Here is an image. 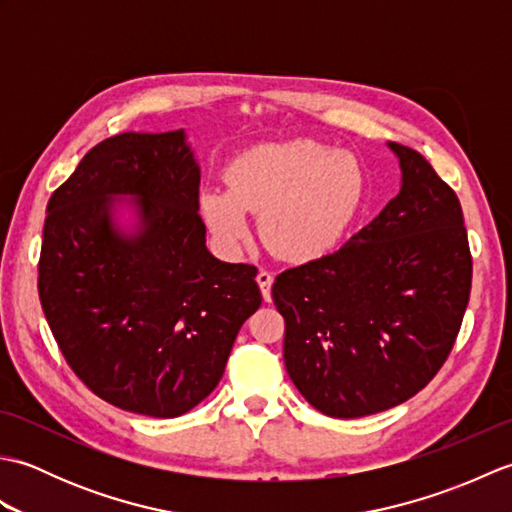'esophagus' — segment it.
<instances>
[{
  "instance_id": "34e87169",
  "label": "esophagus",
  "mask_w": 512,
  "mask_h": 512,
  "mask_svg": "<svg viewBox=\"0 0 512 512\" xmlns=\"http://www.w3.org/2000/svg\"><path fill=\"white\" fill-rule=\"evenodd\" d=\"M257 284H259V290H262L264 301H270V286H273V275H270L268 270H259Z\"/></svg>"
}]
</instances>
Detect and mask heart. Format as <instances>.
Listing matches in <instances>:
<instances>
[{"mask_svg":"<svg viewBox=\"0 0 512 512\" xmlns=\"http://www.w3.org/2000/svg\"><path fill=\"white\" fill-rule=\"evenodd\" d=\"M228 189H206L200 209L211 233L237 248L262 213L266 244L288 262H310L345 235L365 198V176L350 154L310 140L248 149L226 169Z\"/></svg>","mask_w":512,"mask_h":512,"instance_id":"b5f03b06","label":"heart"}]
</instances>
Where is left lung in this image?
<instances>
[{"mask_svg": "<svg viewBox=\"0 0 512 512\" xmlns=\"http://www.w3.org/2000/svg\"><path fill=\"white\" fill-rule=\"evenodd\" d=\"M402 187L339 250L277 275L288 376L314 409L361 418L416 396L447 361L473 259L458 195L418 151L389 143Z\"/></svg>", "mask_w": 512, "mask_h": 512, "instance_id": "obj_1", "label": "left lung"}]
</instances>
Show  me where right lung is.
<instances>
[{"label": "right lung", "instance_id": "1", "mask_svg": "<svg viewBox=\"0 0 512 512\" xmlns=\"http://www.w3.org/2000/svg\"><path fill=\"white\" fill-rule=\"evenodd\" d=\"M110 194L137 198L136 236L111 224ZM198 209L200 167L182 129L105 138L50 195L41 308L72 372L118 409H193L262 306L257 268L215 259Z\"/></svg>", "mask_w": 512, "mask_h": 512}]
</instances>
